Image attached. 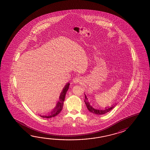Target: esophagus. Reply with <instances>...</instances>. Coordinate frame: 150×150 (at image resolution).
Masks as SVG:
<instances>
[{"instance_id": "obj_1", "label": "esophagus", "mask_w": 150, "mask_h": 150, "mask_svg": "<svg viewBox=\"0 0 150 150\" xmlns=\"http://www.w3.org/2000/svg\"><path fill=\"white\" fill-rule=\"evenodd\" d=\"M81 79L79 77H76L73 79V82L74 83H78L81 82Z\"/></svg>"}]
</instances>
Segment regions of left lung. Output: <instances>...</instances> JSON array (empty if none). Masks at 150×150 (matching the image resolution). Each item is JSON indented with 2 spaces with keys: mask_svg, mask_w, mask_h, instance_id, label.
Returning a JSON list of instances; mask_svg holds the SVG:
<instances>
[{
  "mask_svg": "<svg viewBox=\"0 0 150 150\" xmlns=\"http://www.w3.org/2000/svg\"><path fill=\"white\" fill-rule=\"evenodd\" d=\"M84 102L86 105V106L87 107L88 110L91 113H93V114H96L97 115H102V114H104L105 113H107V112H110V110H112L113 108L115 106V105L114 106H112L110 107H106L105 110H96L94 108L92 107L90 105V104H89V101L88 100V98L86 97V95H85V100H84ZM115 104V105H116Z\"/></svg>",
  "mask_w": 150,
  "mask_h": 150,
  "instance_id": "1",
  "label": "left lung"
}]
</instances>
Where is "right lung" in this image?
Wrapping results in <instances>:
<instances>
[{
  "instance_id": "1",
  "label": "right lung",
  "mask_w": 150,
  "mask_h": 150,
  "mask_svg": "<svg viewBox=\"0 0 150 150\" xmlns=\"http://www.w3.org/2000/svg\"><path fill=\"white\" fill-rule=\"evenodd\" d=\"M70 84L68 83L65 86L62 91L61 92V94L60 95L59 97V101L57 103L56 106L54 107V108L52 112L47 115H40L41 117L43 118H51L53 117L57 116L58 114L60 113L62 107H63V105H64V98H65V96L66 94V92L67 91L69 86Z\"/></svg>"
}]
</instances>
